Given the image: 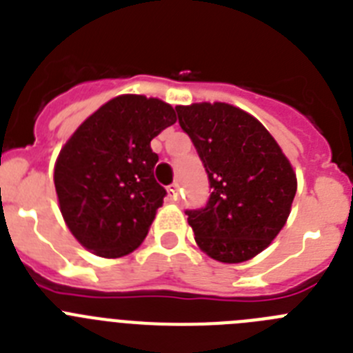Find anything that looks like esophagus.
I'll return each instance as SVG.
<instances>
[{
    "instance_id": "esophagus-1",
    "label": "esophagus",
    "mask_w": 353,
    "mask_h": 353,
    "mask_svg": "<svg viewBox=\"0 0 353 353\" xmlns=\"http://www.w3.org/2000/svg\"><path fill=\"white\" fill-rule=\"evenodd\" d=\"M179 189H180V185H179V183H171V185H170V189H168V192H170V198L173 199V201H179V198H180V192H179Z\"/></svg>"
}]
</instances>
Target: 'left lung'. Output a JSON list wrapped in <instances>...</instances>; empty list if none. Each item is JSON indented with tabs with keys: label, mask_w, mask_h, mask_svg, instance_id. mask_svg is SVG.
Listing matches in <instances>:
<instances>
[{
	"label": "left lung",
	"mask_w": 353,
	"mask_h": 353,
	"mask_svg": "<svg viewBox=\"0 0 353 353\" xmlns=\"http://www.w3.org/2000/svg\"><path fill=\"white\" fill-rule=\"evenodd\" d=\"M210 182L205 207L185 210L196 244L223 263L248 261L281 232L297 192L288 159L254 117L224 102L176 105Z\"/></svg>",
	"instance_id": "8db88e82"
}]
</instances>
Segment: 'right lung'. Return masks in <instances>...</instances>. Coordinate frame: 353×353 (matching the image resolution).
<instances>
[{
  "label": "right lung",
  "instance_id": "right-lung-1",
  "mask_svg": "<svg viewBox=\"0 0 353 353\" xmlns=\"http://www.w3.org/2000/svg\"><path fill=\"white\" fill-rule=\"evenodd\" d=\"M176 121L159 99L120 95L72 134L54 166L60 210L79 244L102 258H120L148 233L166 189L150 141Z\"/></svg>",
  "mask_w": 353,
  "mask_h": 353
}]
</instances>
